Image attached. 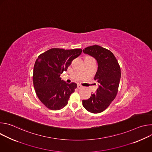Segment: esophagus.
Returning <instances> with one entry per match:
<instances>
[{
	"mask_svg": "<svg viewBox=\"0 0 152 152\" xmlns=\"http://www.w3.org/2000/svg\"><path fill=\"white\" fill-rule=\"evenodd\" d=\"M77 88L78 89H81L82 87H83V86H82V85H77Z\"/></svg>",
	"mask_w": 152,
	"mask_h": 152,
	"instance_id": "1",
	"label": "esophagus"
}]
</instances>
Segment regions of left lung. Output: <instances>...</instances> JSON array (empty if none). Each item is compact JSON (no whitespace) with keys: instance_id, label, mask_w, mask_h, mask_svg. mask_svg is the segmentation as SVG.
<instances>
[{"instance_id":"left-lung-1","label":"left lung","mask_w":152,"mask_h":152,"mask_svg":"<svg viewBox=\"0 0 152 152\" xmlns=\"http://www.w3.org/2000/svg\"><path fill=\"white\" fill-rule=\"evenodd\" d=\"M84 53L94 57L98 63V70L94 80L99 88L87 100H83L82 104L90 113L97 114L103 112L115 98L121 77L120 65L114 54L98 45L85 48Z\"/></svg>"}]
</instances>
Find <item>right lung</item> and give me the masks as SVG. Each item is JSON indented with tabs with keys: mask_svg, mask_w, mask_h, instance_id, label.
Listing matches in <instances>:
<instances>
[{
	"mask_svg": "<svg viewBox=\"0 0 152 152\" xmlns=\"http://www.w3.org/2000/svg\"><path fill=\"white\" fill-rule=\"evenodd\" d=\"M82 52L80 49L53 48L38 56L34 67V87L39 100L48 109L59 110L67 104L77 84L67 83L60 76Z\"/></svg>",
	"mask_w": 152,
	"mask_h": 152,
	"instance_id": "add662e5",
	"label": "right lung"
}]
</instances>
